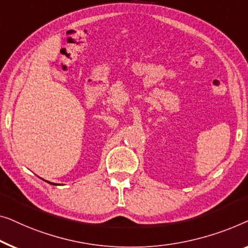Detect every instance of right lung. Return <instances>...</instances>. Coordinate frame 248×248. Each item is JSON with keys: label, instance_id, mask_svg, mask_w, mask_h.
Listing matches in <instances>:
<instances>
[{"label": "right lung", "instance_id": "right-lung-1", "mask_svg": "<svg viewBox=\"0 0 248 248\" xmlns=\"http://www.w3.org/2000/svg\"><path fill=\"white\" fill-rule=\"evenodd\" d=\"M49 183H50V182H49ZM51 184H53V183H51Z\"/></svg>", "mask_w": 248, "mask_h": 248}]
</instances>
